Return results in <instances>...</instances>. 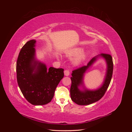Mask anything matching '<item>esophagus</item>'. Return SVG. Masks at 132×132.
Returning <instances> with one entry per match:
<instances>
[{
  "label": "esophagus",
  "mask_w": 132,
  "mask_h": 132,
  "mask_svg": "<svg viewBox=\"0 0 132 132\" xmlns=\"http://www.w3.org/2000/svg\"><path fill=\"white\" fill-rule=\"evenodd\" d=\"M64 75L65 76H69L70 74V72L68 70H65L64 71Z\"/></svg>",
  "instance_id": "obj_1"
}]
</instances>
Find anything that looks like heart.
<instances>
[{"instance_id": "b5f03b06", "label": "heart", "mask_w": 132, "mask_h": 132, "mask_svg": "<svg viewBox=\"0 0 132 132\" xmlns=\"http://www.w3.org/2000/svg\"><path fill=\"white\" fill-rule=\"evenodd\" d=\"M82 51L81 48H75L74 50H71L67 53V56L69 57H71L77 55L81 52ZM87 55V53L85 52H82V53L79 54L78 56L76 57L74 61V63L75 64H79L81 63L86 58Z\"/></svg>"}]
</instances>
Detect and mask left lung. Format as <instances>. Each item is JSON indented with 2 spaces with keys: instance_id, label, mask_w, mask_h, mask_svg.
Here are the masks:
<instances>
[{
  "instance_id": "obj_1",
  "label": "left lung",
  "mask_w": 132,
  "mask_h": 132,
  "mask_svg": "<svg viewBox=\"0 0 132 132\" xmlns=\"http://www.w3.org/2000/svg\"><path fill=\"white\" fill-rule=\"evenodd\" d=\"M100 57L105 60L107 64L104 80L99 88L96 90H89L86 88L83 84V76L87 69ZM113 68V64L111 55L101 53L92 58L87 65L73 70L71 74L72 77H71V85L70 90L71 100L79 105H88L100 100L105 95L110 85L112 76ZM79 87H82L83 89H79Z\"/></svg>"
}]
</instances>
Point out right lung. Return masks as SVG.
<instances>
[{"label": "right lung", "instance_id": "right-lung-1", "mask_svg": "<svg viewBox=\"0 0 132 132\" xmlns=\"http://www.w3.org/2000/svg\"><path fill=\"white\" fill-rule=\"evenodd\" d=\"M36 41L31 39L20 52L16 63L18 85L23 96L32 105H44L50 102L55 90L64 77V69L50 67L36 58Z\"/></svg>", "mask_w": 132, "mask_h": 132}]
</instances>
